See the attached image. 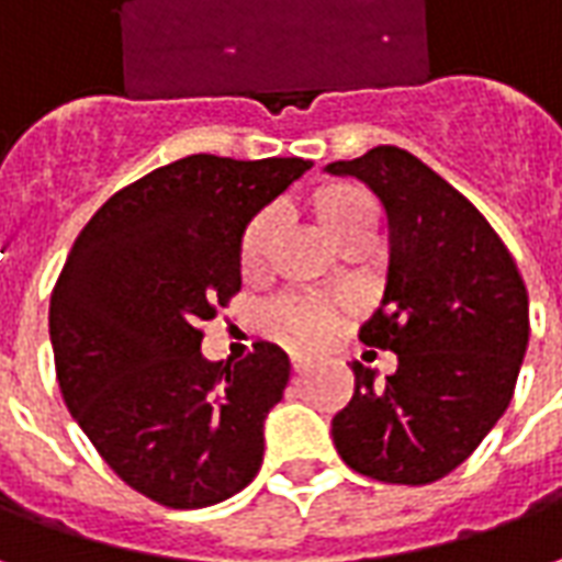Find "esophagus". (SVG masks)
Returning a JSON list of instances; mask_svg holds the SVG:
<instances>
[{"label":"esophagus","instance_id":"1","mask_svg":"<svg viewBox=\"0 0 562 562\" xmlns=\"http://www.w3.org/2000/svg\"><path fill=\"white\" fill-rule=\"evenodd\" d=\"M306 367H310V361H304V358H292V373H294V376H301Z\"/></svg>","mask_w":562,"mask_h":562}]
</instances>
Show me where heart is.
Instances as JSON below:
<instances>
[{
    "instance_id": "1",
    "label": "heart",
    "mask_w": 562,
    "mask_h": 562,
    "mask_svg": "<svg viewBox=\"0 0 562 562\" xmlns=\"http://www.w3.org/2000/svg\"><path fill=\"white\" fill-rule=\"evenodd\" d=\"M313 213L318 225L330 234V240L346 249L358 240H370L379 232L382 207L364 186L328 183L313 192ZM280 234V210L265 207L249 220L237 246V268L244 277H261L273 256V244ZM352 313L346 297L328 294H282L265 306V328L292 349H318L340 330L342 318Z\"/></svg>"
}]
</instances>
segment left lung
<instances>
[{
	"label": "left lung",
	"mask_w": 562,
	"mask_h": 562,
	"mask_svg": "<svg viewBox=\"0 0 562 562\" xmlns=\"http://www.w3.org/2000/svg\"><path fill=\"white\" fill-rule=\"evenodd\" d=\"M328 171L364 180L385 204L389 285L361 342L397 355L385 385L355 361L334 446L367 479L430 484L506 413L530 340L527 285L491 222L413 153L385 144Z\"/></svg>",
	"instance_id": "1"
}]
</instances>
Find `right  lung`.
Returning <instances> with one entry per match:
<instances>
[{"label": "right lung", "instance_id": "right-lung-1", "mask_svg": "<svg viewBox=\"0 0 562 562\" xmlns=\"http://www.w3.org/2000/svg\"><path fill=\"white\" fill-rule=\"evenodd\" d=\"M306 168L210 153L156 168L95 210L56 280L50 342L68 413L159 506H213L261 470L289 358L256 342L237 364H210L201 322L240 292L246 222Z\"/></svg>", "mask_w": 562, "mask_h": 562}]
</instances>
